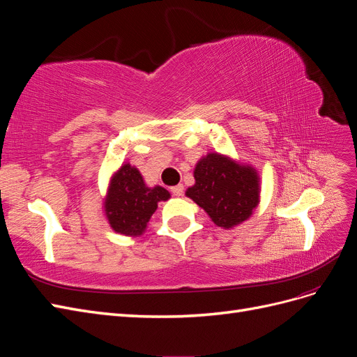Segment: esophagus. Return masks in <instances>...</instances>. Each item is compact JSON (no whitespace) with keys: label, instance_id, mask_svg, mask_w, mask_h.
<instances>
[{"label":"esophagus","instance_id":"1","mask_svg":"<svg viewBox=\"0 0 357 357\" xmlns=\"http://www.w3.org/2000/svg\"><path fill=\"white\" fill-rule=\"evenodd\" d=\"M183 190H185V188H183V185H177V186H172L171 188V193L174 197H181L183 195Z\"/></svg>","mask_w":357,"mask_h":357}]
</instances>
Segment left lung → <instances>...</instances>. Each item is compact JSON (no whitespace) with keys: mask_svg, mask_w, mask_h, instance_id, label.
<instances>
[{"mask_svg":"<svg viewBox=\"0 0 357 357\" xmlns=\"http://www.w3.org/2000/svg\"><path fill=\"white\" fill-rule=\"evenodd\" d=\"M193 177L195 185L186 190V197L223 229L245 222L259 205V172L229 156L218 152L202 156L195 165Z\"/></svg>","mask_w":357,"mask_h":357,"instance_id":"left-lung-1","label":"left lung"}]
</instances>
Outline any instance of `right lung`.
Masks as SVG:
<instances>
[{"instance_id": "add662e5", "label": "right lung", "mask_w": 357, "mask_h": 357, "mask_svg": "<svg viewBox=\"0 0 357 357\" xmlns=\"http://www.w3.org/2000/svg\"><path fill=\"white\" fill-rule=\"evenodd\" d=\"M169 197V192L162 186L149 188L138 168L123 164L110 178L104 198V213L114 232L139 236L156 211L158 202Z\"/></svg>"}]
</instances>
